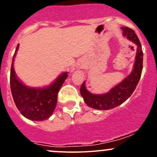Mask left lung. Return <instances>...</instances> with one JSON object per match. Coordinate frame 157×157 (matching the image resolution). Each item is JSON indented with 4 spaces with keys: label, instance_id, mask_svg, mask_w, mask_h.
Instances as JSON below:
<instances>
[{
    "label": "left lung",
    "instance_id": "left-lung-1",
    "mask_svg": "<svg viewBox=\"0 0 157 157\" xmlns=\"http://www.w3.org/2000/svg\"><path fill=\"white\" fill-rule=\"evenodd\" d=\"M123 34L137 45L136 61L132 73L122 82L113 87L109 93L102 95L92 94L85 87V82L80 86V94L88 106L98 110H109L122 104L135 90L140 79L143 69V51L135 32L127 26L122 27Z\"/></svg>",
    "mask_w": 157,
    "mask_h": 157
}]
</instances>
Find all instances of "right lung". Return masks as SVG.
Here are the masks:
<instances>
[{"mask_svg":"<svg viewBox=\"0 0 157 157\" xmlns=\"http://www.w3.org/2000/svg\"><path fill=\"white\" fill-rule=\"evenodd\" d=\"M19 44L16 48L10 69V90L15 105L20 113L33 121L48 119L55 109L58 93L67 77V73H63L55 83L42 89L27 87L17 79L13 69V59Z\"/></svg>","mask_w":157,"mask_h":157,"instance_id":"1","label":"right lung"}]
</instances>
